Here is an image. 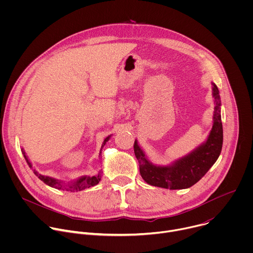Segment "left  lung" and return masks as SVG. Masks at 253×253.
I'll list each match as a JSON object with an SVG mask.
<instances>
[{
    "label": "left lung",
    "instance_id": "left-lung-1",
    "mask_svg": "<svg viewBox=\"0 0 253 253\" xmlns=\"http://www.w3.org/2000/svg\"><path fill=\"white\" fill-rule=\"evenodd\" d=\"M211 84L214 99L212 128L206 140L190 153L168 165H157L148 159L137 139L135 140L134 153L139 162L140 174L148 184L171 190L189 188L197 183L218 159L223 143L221 100L217 86Z\"/></svg>",
    "mask_w": 253,
    "mask_h": 253
}]
</instances>
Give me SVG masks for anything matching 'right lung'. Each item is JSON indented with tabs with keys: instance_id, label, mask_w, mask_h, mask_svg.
Listing matches in <instances>:
<instances>
[{
	"instance_id": "add662e5",
	"label": "right lung",
	"mask_w": 253,
	"mask_h": 253,
	"mask_svg": "<svg viewBox=\"0 0 253 253\" xmlns=\"http://www.w3.org/2000/svg\"><path fill=\"white\" fill-rule=\"evenodd\" d=\"M112 135H109L108 137L105 138L102 146H101V149H100V153H99V157L101 156V153H102V149L104 147V145L106 144V142H108L110 140ZM22 153L29 165L30 168L33 169L34 173L36 176H38V178L40 180H42V181L47 184L48 186L50 187H53V188H56V189H61V190H66V191H71V192H75V191H82L86 188H90L92 186H95L99 183V181L101 180V171L98 172L97 175L95 176H81L79 177L78 179H76L75 181H70V182H66V181H62V180H59L57 178H54V177H50V176H45V175H42L40 174L37 170H36L31 161L29 160L25 150L22 148Z\"/></svg>"
}]
</instances>
